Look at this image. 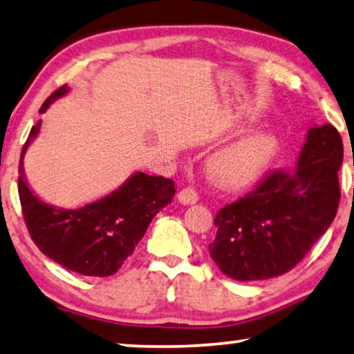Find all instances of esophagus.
Masks as SVG:
<instances>
[{"instance_id": "obj_1", "label": "esophagus", "mask_w": 354, "mask_h": 354, "mask_svg": "<svg viewBox=\"0 0 354 354\" xmlns=\"http://www.w3.org/2000/svg\"><path fill=\"white\" fill-rule=\"evenodd\" d=\"M178 200L183 205H194L198 200V194L195 192L194 187L187 186L178 192Z\"/></svg>"}]
</instances>
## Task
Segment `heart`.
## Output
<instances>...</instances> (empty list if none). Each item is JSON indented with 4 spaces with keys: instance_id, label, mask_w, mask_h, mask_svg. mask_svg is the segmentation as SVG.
Listing matches in <instances>:
<instances>
[{
    "instance_id": "1",
    "label": "heart",
    "mask_w": 354,
    "mask_h": 354,
    "mask_svg": "<svg viewBox=\"0 0 354 354\" xmlns=\"http://www.w3.org/2000/svg\"><path fill=\"white\" fill-rule=\"evenodd\" d=\"M279 141L272 131H254L224 147L209 160V173L227 187H243L256 181L275 160Z\"/></svg>"
}]
</instances>
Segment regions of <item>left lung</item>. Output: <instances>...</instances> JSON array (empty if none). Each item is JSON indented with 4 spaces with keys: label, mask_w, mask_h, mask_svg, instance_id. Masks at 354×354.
Segmentation results:
<instances>
[{
    "label": "left lung",
    "mask_w": 354,
    "mask_h": 354,
    "mask_svg": "<svg viewBox=\"0 0 354 354\" xmlns=\"http://www.w3.org/2000/svg\"><path fill=\"white\" fill-rule=\"evenodd\" d=\"M342 160L335 127H313L294 171H268L251 192L221 208L208 250L224 275L257 281L292 270L335 218Z\"/></svg>",
    "instance_id": "1"
}]
</instances>
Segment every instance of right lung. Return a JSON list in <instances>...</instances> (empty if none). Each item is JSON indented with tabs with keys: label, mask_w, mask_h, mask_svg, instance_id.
<instances>
[{
	"label": "right lung",
	"mask_w": 354,
	"mask_h": 354,
	"mask_svg": "<svg viewBox=\"0 0 354 354\" xmlns=\"http://www.w3.org/2000/svg\"><path fill=\"white\" fill-rule=\"evenodd\" d=\"M66 91L65 86L57 88L42 103L39 113ZM39 125L31 129L19 163V197L31 240L42 254L68 270L86 277L113 275L131 256L152 218L171 203L175 183L163 176L135 173L118 191L84 208L50 207L28 189L22 163Z\"/></svg>",
	"instance_id": "right-lung-1"
}]
</instances>
